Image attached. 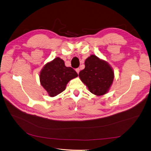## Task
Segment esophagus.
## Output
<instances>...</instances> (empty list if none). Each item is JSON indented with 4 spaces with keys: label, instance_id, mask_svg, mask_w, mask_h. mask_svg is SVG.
Wrapping results in <instances>:
<instances>
[{
    "label": "esophagus",
    "instance_id": "1",
    "mask_svg": "<svg viewBox=\"0 0 151 151\" xmlns=\"http://www.w3.org/2000/svg\"><path fill=\"white\" fill-rule=\"evenodd\" d=\"M76 70V71L78 73H79V72H80V68H76V70Z\"/></svg>",
    "mask_w": 151,
    "mask_h": 151
}]
</instances>
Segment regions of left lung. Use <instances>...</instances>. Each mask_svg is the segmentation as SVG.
Here are the masks:
<instances>
[{
  "mask_svg": "<svg viewBox=\"0 0 151 151\" xmlns=\"http://www.w3.org/2000/svg\"><path fill=\"white\" fill-rule=\"evenodd\" d=\"M85 68L81 70L79 76L91 93L104 95L113 83L114 73L110 65L97 56L91 55L84 62Z\"/></svg>",
  "mask_w": 151,
  "mask_h": 151,
  "instance_id": "8db88e82",
  "label": "left lung"
}]
</instances>
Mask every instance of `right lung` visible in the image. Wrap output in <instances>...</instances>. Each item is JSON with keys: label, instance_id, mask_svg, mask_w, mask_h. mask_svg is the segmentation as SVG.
Listing matches in <instances>:
<instances>
[{"label": "right lung", "instance_id": "1", "mask_svg": "<svg viewBox=\"0 0 151 151\" xmlns=\"http://www.w3.org/2000/svg\"><path fill=\"white\" fill-rule=\"evenodd\" d=\"M76 71L67 67L59 57L47 63L41 71L40 81L50 97H54L66 89L70 80L78 76Z\"/></svg>", "mask_w": 151, "mask_h": 151}]
</instances>
